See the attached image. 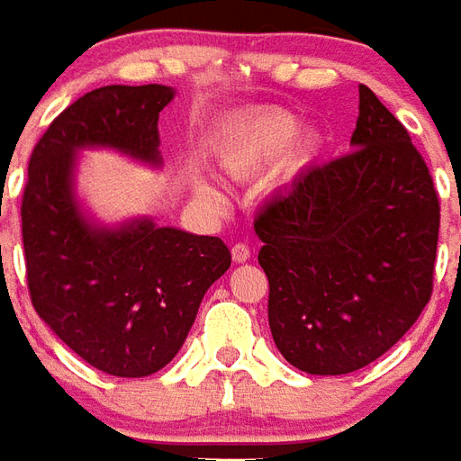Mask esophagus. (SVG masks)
Listing matches in <instances>:
<instances>
[{
    "label": "esophagus",
    "mask_w": 461,
    "mask_h": 461,
    "mask_svg": "<svg viewBox=\"0 0 461 461\" xmlns=\"http://www.w3.org/2000/svg\"><path fill=\"white\" fill-rule=\"evenodd\" d=\"M251 257V251L247 244H234L231 247V259L237 261V264H241V261H247Z\"/></svg>",
    "instance_id": "1"
}]
</instances>
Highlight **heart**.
Segmentation results:
<instances>
[{"instance_id": "b5f03b06", "label": "heart", "mask_w": 461, "mask_h": 461, "mask_svg": "<svg viewBox=\"0 0 461 461\" xmlns=\"http://www.w3.org/2000/svg\"><path fill=\"white\" fill-rule=\"evenodd\" d=\"M299 131L301 122L284 111L249 113L221 128L220 135L212 142V155L221 170L237 180L259 175L274 162H279L281 157L285 158L281 161V172L286 177H294L311 167L321 152L319 135L316 132L299 135ZM197 192L214 204L221 202V192L210 182H200Z\"/></svg>"}]
</instances>
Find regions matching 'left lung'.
I'll return each instance as SVG.
<instances>
[{
    "mask_svg": "<svg viewBox=\"0 0 461 461\" xmlns=\"http://www.w3.org/2000/svg\"><path fill=\"white\" fill-rule=\"evenodd\" d=\"M350 148L257 214L269 329L311 375H346L395 346L432 296L439 202L402 122L360 86Z\"/></svg>",
    "mask_w": 461,
    "mask_h": 461,
    "instance_id": "8db88e82",
    "label": "left lung"
}]
</instances>
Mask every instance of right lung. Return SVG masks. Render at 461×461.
Segmentation results:
<instances>
[{"mask_svg": "<svg viewBox=\"0 0 461 461\" xmlns=\"http://www.w3.org/2000/svg\"><path fill=\"white\" fill-rule=\"evenodd\" d=\"M172 98L175 88L160 84L95 88L49 125L29 160L22 237L32 303L76 356L115 377L167 366L231 264L220 237L150 217L101 224L76 190L81 150L160 167L158 118Z\"/></svg>", "mask_w": 461, "mask_h": 461, "instance_id": "1", "label": "right lung"}]
</instances>
